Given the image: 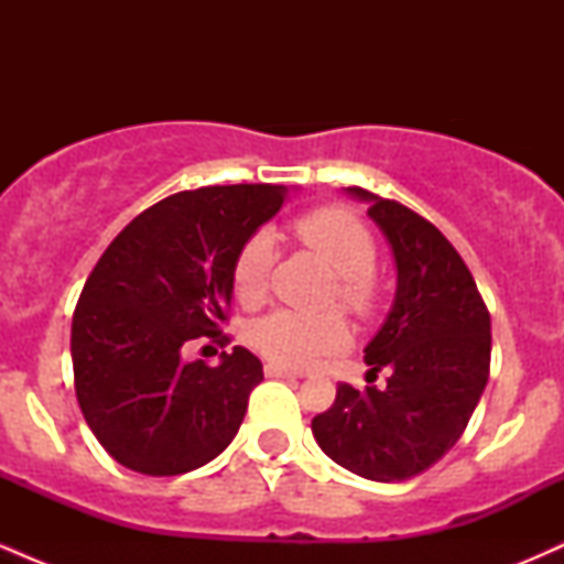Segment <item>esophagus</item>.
Returning a JSON list of instances; mask_svg holds the SVG:
<instances>
[{
    "label": "esophagus",
    "instance_id": "obj_1",
    "mask_svg": "<svg viewBox=\"0 0 564 564\" xmlns=\"http://www.w3.org/2000/svg\"><path fill=\"white\" fill-rule=\"evenodd\" d=\"M264 377H270V379H291V381H294L296 373H291L289 368H281V366H275V364H268V366H264Z\"/></svg>",
    "mask_w": 564,
    "mask_h": 564
}]
</instances>
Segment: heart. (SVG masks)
Returning a JSON list of instances; mask_svg holds the SVG:
<instances>
[{"mask_svg":"<svg viewBox=\"0 0 564 564\" xmlns=\"http://www.w3.org/2000/svg\"><path fill=\"white\" fill-rule=\"evenodd\" d=\"M296 238L313 249L336 275V300L358 315L377 307V243L371 230L345 209L326 206L294 223ZM273 268V238L254 232L246 238L232 262V294L241 304H254L264 296L268 275ZM347 328L336 313L304 315L294 310H275L249 326V345L283 368H307L323 355H332L345 345Z\"/></svg>","mask_w":564,"mask_h":564,"instance_id":"obj_1","label":"heart"}]
</instances>
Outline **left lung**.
Instances as JSON below:
<instances>
[{
    "label": "left lung",
    "mask_w": 564,
    "mask_h": 564,
    "mask_svg": "<svg viewBox=\"0 0 564 564\" xmlns=\"http://www.w3.org/2000/svg\"><path fill=\"white\" fill-rule=\"evenodd\" d=\"M366 200L398 268L387 321L368 341L366 364L387 387H336L313 435L328 458L366 480L422 475L467 430L490 373V313L448 238L398 200L347 187Z\"/></svg>",
    "instance_id": "1"
}]
</instances>
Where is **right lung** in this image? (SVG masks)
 <instances>
[{
  "instance_id": "obj_1",
  "label": "right lung",
  "mask_w": 564,
  "mask_h": 564,
  "mask_svg": "<svg viewBox=\"0 0 564 564\" xmlns=\"http://www.w3.org/2000/svg\"><path fill=\"white\" fill-rule=\"evenodd\" d=\"M283 185H209L159 200L102 251L70 323L84 419L121 467L185 475L230 445L262 364L246 347L185 364L198 336L228 341L232 262L275 217Z\"/></svg>"
}]
</instances>
